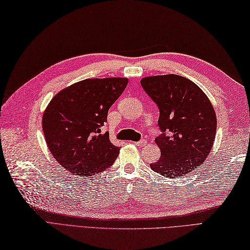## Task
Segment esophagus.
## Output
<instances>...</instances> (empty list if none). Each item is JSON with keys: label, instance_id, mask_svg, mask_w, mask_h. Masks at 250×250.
<instances>
[{"label": "esophagus", "instance_id": "esophagus-1", "mask_svg": "<svg viewBox=\"0 0 250 250\" xmlns=\"http://www.w3.org/2000/svg\"><path fill=\"white\" fill-rule=\"evenodd\" d=\"M134 144L137 146H146V140H140V141H137V142H134Z\"/></svg>", "mask_w": 250, "mask_h": 250}]
</instances>
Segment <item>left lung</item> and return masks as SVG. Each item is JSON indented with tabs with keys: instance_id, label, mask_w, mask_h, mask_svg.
<instances>
[{
	"instance_id": "8db88e82",
	"label": "left lung",
	"mask_w": 250,
	"mask_h": 250,
	"mask_svg": "<svg viewBox=\"0 0 250 250\" xmlns=\"http://www.w3.org/2000/svg\"><path fill=\"white\" fill-rule=\"evenodd\" d=\"M142 88L160 109L163 134L155 139L160 160L152 170L166 178H180L201 166L216 138L217 118L206 94L189 79L176 74L146 76Z\"/></svg>"
}]
</instances>
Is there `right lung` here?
Segmentation results:
<instances>
[{
    "mask_svg": "<svg viewBox=\"0 0 250 250\" xmlns=\"http://www.w3.org/2000/svg\"><path fill=\"white\" fill-rule=\"evenodd\" d=\"M127 84L126 78L87 79L50 100L43 114V132L50 153L68 171L89 177L113 164L120 149L103 126Z\"/></svg>",
    "mask_w": 250,
    "mask_h": 250,
    "instance_id": "add662e5",
    "label": "right lung"
}]
</instances>
